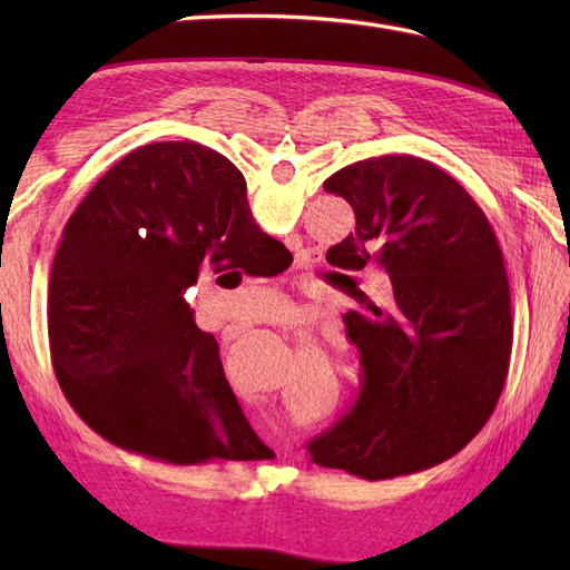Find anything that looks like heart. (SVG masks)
<instances>
[{"label":"heart","instance_id":"heart-1","mask_svg":"<svg viewBox=\"0 0 570 570\" xmlns=\"http://www.w3.org/2000/svg\"><path fill=\"white\" fill-rule=\"evenodd\" d=\"M276 306H278V323H286V325H298L306 321V313L304 308H301L298 304H294V301L288 298H282V296H274Z\"/></svg>","mask_w":570,"mask_h":570}]
</instances>
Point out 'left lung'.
<instances>
[{
  "mask_svg": "<svg viewBox=\"0 0 570 570\" xmlns=\"http://www.w3.org/2000/svg\"><path fill=\"white\" fill-rule=\"evenodd\" d=\"M355 210V233L325 254L377 264L394 298L345 313L365 384L355 406L308 443L313 463L365 480L443 463L492 416L510 370L512 298L504 257L480 205L416 156L350 164L323 184Z\"/></svg>",
  "mask_w": 570,
  "mask_h": 570,
  "instance_id": "left-lung-1",
  "label": "left lung"
}]
</instances>
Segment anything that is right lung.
Listing matches in <instances>:
<instances>
[{
  "instance_id": "1",
  "label": "right lung",
  "mask_w": 570,
  "mask_h": 570,
  "mask_svg": "<svg viewBox=\"0 0 570 570\" xmlns=\"http://www.w3.org/2000/svg\"><path fill=\"white\" fill-rule=\"evenodd\" d=\"M292 262L254 223L245 176L223 154L190 141L127 154L70 215L53 257L48 341L68 404L105 441L161 463L269 453L184 294L200 272L276 276Z\"/></svg>"
}]
</instances>
